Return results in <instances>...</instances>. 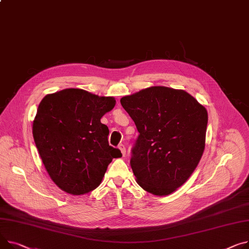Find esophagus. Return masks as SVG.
<instances>
[{"label":"esophagus","instance_id":"1","mask_svg":"<svg viewBox=\"0 0 249 249\" xmlns=\"http://www.w3.org/2000/svg\"><path fill=\"white\" fill-rule=\"evenodd\" d=\"M118 148L120 149V151H121L122 155H123V156H125V154H126V148H125L124 144H120V145L118 146Z\"/></svg>","mask_w":249,"mask_h":249}]
</instances>
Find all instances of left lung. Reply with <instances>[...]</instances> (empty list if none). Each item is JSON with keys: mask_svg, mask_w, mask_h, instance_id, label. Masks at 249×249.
I'll list each match as a JSON object with an SVG mask.
<instances>
[{"mask_svg": "<svg viewBox=\"0 0 249 249\" xmlns=\"http://www.w3.org/2000/svg\"><path fill=\"white\" fill-rule=\"evenodd\" d=\"M139 136L131 168L137 183L157 196L174 192L193 173L205 147L207 111L183 90L163 86L121 98Z\"/></svg>", "mask_w": 249, "mask_h": 249, "instance_id": "8db88e82", "label": "left lung"}]
</instances>
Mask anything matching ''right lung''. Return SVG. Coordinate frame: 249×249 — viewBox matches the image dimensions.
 Wrapping results in <instances>:
<instances>
[{
    "label": "right lung",
    "instance_id": "add662e5",
    "mask_svg": "<svg viewBox=\"0 0 249 249\" xmlns=\"http://www.w3.org/2000/svg\"><path fill=\"white\" fill-rule=\"evenodd\" d=\"M116 104L82 89L46 95L33 121V137L48 174L63 191L88 193L100 185L113 158L121 151L108 143L101 118Z\"/></svg>",
    "mask_w": 249,
    "mask_h": 249
}]
</instances>
